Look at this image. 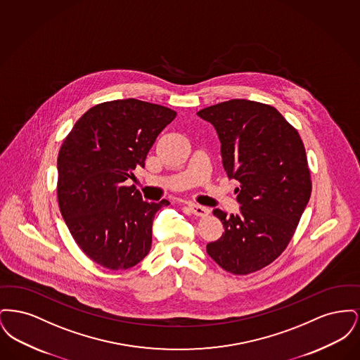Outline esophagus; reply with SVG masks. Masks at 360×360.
Instances as JSON below:
<instances>
[{"label": "esophagus", "instance_id": "34e87169", "mask_svg": "<svg viewBox=\"0 0 360 360\" xmlns=\"http://www.w3.org/2000/svg\"><path fill=\"white\" fill-rule=\"evenodd\" d=\"M188 209L193 214L198 216V217H205L209 214V209L205 206L197 205V204H188Z\"/></svg>", "mask_w": 360, "mask_h": 360}]
</instances>
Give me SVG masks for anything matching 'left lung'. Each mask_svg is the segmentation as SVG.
<instances>
[{
  "label": "left lung",
  "instance_id": "1",
  "mask_svg": "<svg viewBox=\"0 0 360 360\" xmlns=\"http://www.w3.org/2000/svg\"><path fill=\"white\" fill-rule=\"evenodd\" d=\"M197 115L214 127L224 170L240 184L235 188L240 213L213 210L224 233L206 252L232 274L254 273L285 251L308 205L311 182L304 143L266 103L229 100Z\"/></svg>",
  "mask_w": 360,
  "mask_h": 360
}]
</instances>
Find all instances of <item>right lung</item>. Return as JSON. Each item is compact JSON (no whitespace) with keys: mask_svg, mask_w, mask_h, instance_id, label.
<instances>
[{"mask_svg":"<svg viewBox=\"0 0 360 360\" xmlns=\"http://www.w3.org/2000/svg\"><path fill=\"white\" fill-rule=\"evenodd\" d=\"M176 112L135 98L90 108L58 155V201L70 233L93 262L127 270L147 257L160 202L125 186Z\"/></svg>","mask_w":360,"mask_h":360,"instance_id":"1","label":"right lung"}]
</instances>
